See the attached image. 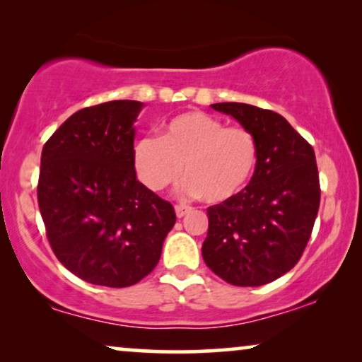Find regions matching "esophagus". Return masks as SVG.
Returning <instances> with one entry per match:
<instances>
[{
	"label": "esophagus",
	"instance_id": "34e87169",
	"mask_svg": "<svg viewBox=\"0 0 362 362\" xmlns=\"http://www.w3.org/2000/svg\"><path fill=\"white\" fill-rule=\"evenodd\" d=\"M189 211H191V207H187V206H176L175 207L176 217H180V219H181V217H185Z\"/></svg>",
	"mask_w": 362,
	"mask_h": 362
}]
</instances>
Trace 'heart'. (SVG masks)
I'll return each mask as SVG.
<instances>
[{
  "label": "heart",
  "instance_id": "obj_1",
  "mask_svg": "<svg viewBox=\"0 0 362 362\" xmlns=\"http://www.w3.org/2000/svg\"><path fill=\"white\" fill-rule=\"evenodd\" d=\"M259 163V145L244 127H226L204 112H185L161 127L160 136L140 138L133 146V166L148 189L163 191L187 180L182 194L222 204L245 191Z\"/></svg>",
  "mask_w": 362,
  "mask_h": 362
}]
</instances>
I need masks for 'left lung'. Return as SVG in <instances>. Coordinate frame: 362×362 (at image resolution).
Wrapping results in <instances>:
<instances>
[{"label": "left lung", "mask_w": 362, "mask_h": 362, "mask_svg": "<svg viewBox=\"0 0 362 362\" xmlns=\"http://www.w3.org/2000/svg\"><path fill=\"white\" fill-rule=\"evenodd\" d=\"M211 107L252 132L259 163L244 192L207 209L202 259L230 285L270 284L293 269L313 230L320 207L315 151L279 113L237 102Z\"/></svg>", "instance_id": "left-lung-1"}]
</instances>
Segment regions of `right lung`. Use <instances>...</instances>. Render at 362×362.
Listing matches in <instances>:
<instances>
[{"mask_svg": "<svg viewBox=\"0 0 362 362\" xmlns=\"http://www.w3.org/2000/svg\"><path fill=\"white\" fill-rule=\"evenodd\" d=\"M145 103L82 108L42 148L37 202L59 262L93 285H135L160 262L176 222L170 202L136 180L135 122Z\"/></svg>", "mask_w": 362, "mask_h": 362, "instance_id": "add662e5", "label": "right lung"}]
</instances>
